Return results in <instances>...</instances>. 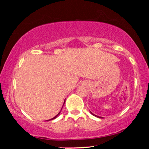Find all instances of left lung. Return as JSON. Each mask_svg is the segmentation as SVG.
<instances>
[{
  "label": "left lung",
  "mask_w": 149,
  "mask_h": 149,
  "mask_svg": "<svg viewBox=\"0 0 149 149\" xmlns=\"http://www.w3.org/2000/svg\"><path fill=\"white\" fill-rule=\"evenodd\" d=\"M92 113V115H93V116H97V117H98V118H102V117H99V116H96V115H95V114H93V113Z\"/></svg>",
  "instance_id": "left-lung-1"
}]
</instances>
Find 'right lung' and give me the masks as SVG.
I'll return each instance as SVG.
<instances>
[{
  "label": "right lung",
  "instance_id": "obj_1",
  "mask_svg": "<svg viewBox=\"0 0 149 149\" xmlns=\"http://www.w3.org/2000/svg\"><path fill=\"white\" fill-rule=\"evenodd\" d=\"M59 113H60V112H59V113H58V114H57V116H54V118H52V119H51V120H53V119H54V118H57V116H59Z\"/></svg>",
  "mask_w": 149,
  "mask_h": 149
}]
</instances>
